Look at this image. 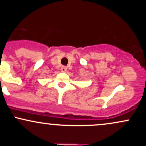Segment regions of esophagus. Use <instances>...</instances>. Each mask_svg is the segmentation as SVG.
<instances>
[{"label":"esophagus","instance_id":"esophagus-1","mask_svg":"<svg viewBox=\"0 0 146 146\" xmlns=\"http://www.w3.org/2000/svg\"><path fill=\"white\" fill-rule=\"evenodd\" d=\"M66 70H67V68H66V66H62V67H61V71H62V72H66Z\"/></svg>","mask_w":146,"mask_h":146}]
</instances>
